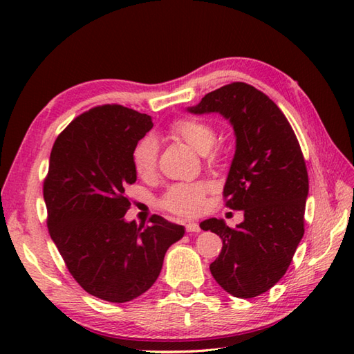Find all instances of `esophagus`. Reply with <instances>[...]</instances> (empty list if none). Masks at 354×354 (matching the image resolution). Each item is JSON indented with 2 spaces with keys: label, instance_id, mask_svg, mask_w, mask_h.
I'll return each instance as SVG.
<instances>
[{
  "label": "esophagus",
  "instance_id": "obj_1",
  "mask_svg": "<svg viewBox=\"0 0 354 354\" xmlns=\"http://www.w3.org/2000/svg\"><path fill=\"white\" fill-rule=\"evenodd\" d=\"M185 228H187V232H199L201 231V227L196 222H189L185 225Z\"/></svg>",
  "mask_w": 354,
  "mask_h": 354
}]
</instances>
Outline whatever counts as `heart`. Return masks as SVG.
Instances as JSON below:
<instances>
[{"mask_svg":"<svg viewBox=\"0 0 354 354\" xmlns=\"http://www.w3.org/2000/svg\"><path fill=\"white\" fill-rule=\"evenodd\" d=\"M170 132L173 137L183 140L198 153L205 155L213 149L216 142L214 127L198 118H181L171 124ZM158 145L153 137H145L133 149L132 161L135 171L141 178L153 175L156 169ZM207 187L204 184H179L173 185L165 193L164 207L170 212L183 216H194L201 213L204 207Z\"/></svg>","mask_w":354,"mask_h":354,"instance_id":"1","label":"heart"}]
</instances>
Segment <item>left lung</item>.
Wrapping results in <instances>:
<instances>
[{
    "label": "left lung",
    "mask_w": 354,
    "mask_h": 354,
    "mask_svg": "<svg viewBox=\"0 0 354 354\" xmlns=\"http://www.w3.org/2000/svg\"><path fill=\"white\" fill-rule=\"evenodd\" d=\"M187 111L222 115L236 137L223 196L245 219L234 230L216 217L201 223L223 243L209 270L232 297L261 295L286 274L304 234L309 178L298 140L277 104L242 82L208 93Z\"/></svg>",
    "instance_id": "1"
}]
</instances>
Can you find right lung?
Returning <instances> with one entry per match:
<instances>
[{
    "instance_id": "obj_1",
    "label": "right lung",
    "mask_w": 354,
    "mask_h": 354,
    "mask_svg": "<svg viewBox=\"0 0 354 354\" xmlns=\"http://www.w3.org/2000/svg\"><path fill=\"white\" fill-rule=\"evenodd\" d=\"M152 127L147 114L103 104L73 120L51 149L44 183L50 236L76 281L109 303L150 289L185 232L161 216L150 225L124 219V190L137 181L133 149Z\"/></svg>"
}]
</instances>
